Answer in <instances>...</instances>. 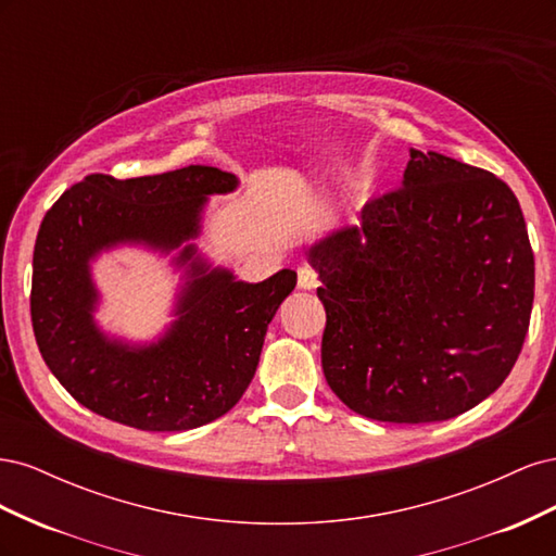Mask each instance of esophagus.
Listing matches in <instances>:
<instances>
[{
  "label": "esophagus",
  "instance_id": "esophagus-1",
  "mask_svg": "<svg viewBox=\"0 0 556 556\" xmlns=\"http://www.w3.org/2000/svg\"><path fill=\"white\" fill-rule=\"evenodd\" d=\"M296 282L301 290H315L319 285V276L313 266H301L296 271Z\"/></svg>",
  "mask_w": 556,
  "mask_h": 556
}]
</instances>
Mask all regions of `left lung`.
<instances>
[{"label":"left lung","mask_w":556,"mask_h":556,"mask_svg":"<svg viewBox=\"0 0 556 556\" xmlns=\"http://www.w3.org/2000/svg\"><path fill=\"white\" fill-rule=\"evenodd\" d=\"M327 311L323 371L378 422L457 417L508 378L533 306L519 201L494 174L410 148L401 188L308 250Z\"/></svg>","instance_id":"left-lung-1"}]
</instances>
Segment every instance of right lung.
I'll use <instances>...</instances> for the list:
<instances>
[{
    "label": "right lung",
    "instance_id": "obj_1",
    "mask_svg": "<svg viewBox=\"0 0 556 556\" xmlns=\"http://www.w3.org/2000/svg\"><path fill=\"white\" fill-rule=\"evenodd\" d=\"M239 178L192 164L157 176L117 180L92 174L66 190L43 217L31 274V327L50 371L78 403L141 431H188L237 406L257 371L266 327L296 274L262 282L197 255L201 211ZM117 244L178 249L189 268L177 323L160 342L111 340L91 313L98 293L89 264Z\"/></svg>",
    "mask_w": 556,
    "mask_h": 556
}]
</instances>
